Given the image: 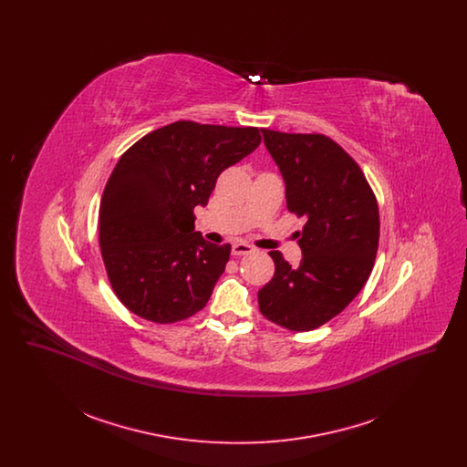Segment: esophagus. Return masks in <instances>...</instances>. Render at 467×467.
<instances>
[{
    "label": "esophagus",
    "mask_w": 467,
    "mask_h": 467,
    "mask_svg": "<svg viewBox=\"0 0 467 467\" xmlns=\"http://www.w3.org/2000/svg\"><path fill=\"white\" fill-rule=\"evenodd\" d=\"M231 252H233V255H246V254H252V252H254V246H250V244H233Z\"/></svg>",
    "instance_id": "obj_1"
}]
</instances>
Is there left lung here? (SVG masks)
I'll return each instance as SVG.
<instances>
[{
	"instance_id": "obj_1",
	"label": "left lung",
	"mask_w": 467,
	"mask_h": 467,
	"mask_svg": "<svg viewBox=\"0 0 467 467\" xmlns=\"http://www.w3.org/2000/svg\"><path fill=\"white\" fill-rule=\"evenodd\" d=\"M263 136L285 182L289 212L308 221L297 233L299 266L269 252L275 275L257 294L259 310L280 327L311 331L345 310L373 271L377 198L356 161L331 138L271 130Z\"/></svg>"
}]
</instances>
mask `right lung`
<instances>
[{"mask_svg": "<svg viewBox=\"0 0 467 467\" xmlns=\"http://www.w3.org/2000/svg\"><path fill=\"white\" fill-rule=\"evenodd\" d=\"M261 143L257 128L178 120L145 134L115 164L99 206V248L111 289L134 315L173 324L202 310L231 244L194 231L225 168Z\"/></svg>", "mask_w": 467, "mask_h": 467, "instance_id": "obj_1", "label": "right lung"}]
</instances>
